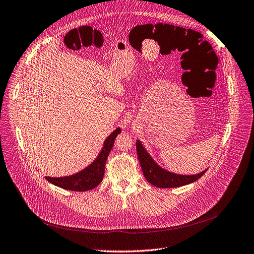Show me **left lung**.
I'll return each mask as SVG.
<instances>
[{
    "mask_svg": "<svg viewBox=\"0 0 254 254\" xmlns=\"http://www.w3.org/2000/svg\"><path fill=\"white\" fill-rule=\"evenodd\" d=\"M138 160L145 179L153 186L159 188L180 187L198 180L206 170L196 175H178L162 169L150 158L139 140L136 141Z\"/></svg>",
    "mask_w": 254,
    "mask_h": 254,
    "instance_id": "left-lung-1",
    "label": "left lung"
}]
</instances>
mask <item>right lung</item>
<instances>
[{
	"label": "right lung",
	"instance_id": "1",
	"mask_svg": "<svg viewBox=\"0 0 254 254\" xmlns=\"http://www.w3.org/2000/svg\"><path fill=\"white\" fill-rule=\"evenodd\" d=\"M119 133H121V129L117 128L112 134L109 135V137L104 142V147L102 148L99 157H97L95 161L84 170L75 175H72V176L60 178L46 177V179L50 183L66 190L87 191L95 188L102 182L104 178L105 165L108 159V155L110 154V151L114 146L115 139Z\"/></svg>",
	"mask_w": 254,
	"mask_h": 254
}]
</instances>
